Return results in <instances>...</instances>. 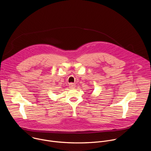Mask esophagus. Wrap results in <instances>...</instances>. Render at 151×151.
I'll return each mask as SVG.
<instances>
[{"label":"esophagus","mask_w":151,"mask_h":151,"mask_svg":"<svg viewBox=\"0 0 151 151\" xmlns=\"http://www.w3.org/2000/svg\"><path fill=\"white\" fill-rule=\"evenodd\" d=\"M69 88H70V89H73L75 86V84L73 83H69Z\"/></svg>","instance_id":"1"}]
</instances>
